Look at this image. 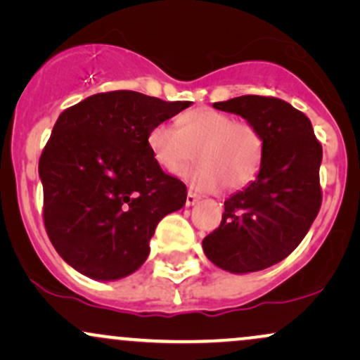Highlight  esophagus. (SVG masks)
<instances>
[{
  "label": "esophagus",
  "mask_w": 360,
  "mask_h": 360,
  "mask_svg": "<svg viewBox=\"0 0 360 360\" xmlns=\"http://www.w3.org/2000/svg\"><path fill=\"white\" fill-rule=\"evenodd\" d=\"M198 200H200V196H198L196 193H194V191H191V189H189V191H188V196H186V205H188V206H193L194 203H198Z\"/></svg>",
  "instance_id": "1"
}]
</instances>
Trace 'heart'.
<instances>
[{
	"label": "heart",
	"mask_w": 360,
	"mask_h": 360,
	"mask_svg": "<svg viewBox=\"0 0 360 360\" xmlns=\"http://www.w3.org/2000/svg\"><path fill=\"white\" fill-rule=\"evenodd\" d=\"M155 162L171 174H183L198 157L200 166L189 174L203 191H229L249 186L264 164V137L252 123L226 111L200 106L177 118V128L159 123L148 134Z\"/></svg>",
	"instance_id": "heart-1"
}]
</instances>
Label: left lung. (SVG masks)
<instances>
[{
  "label": "left lung",
  "instance_id": "1",
  "mask_svg": "<svg viewBox=\"0 0 360 360\" xmlns=\"http://www.w3.org/2000/svg\"><path fill=\"white\" fill-rule=\"evenodd\" d=\"M213 108L252 123L266 152L254 183L225 201L220 226L203 238V250L220 269L262 271L300 245L320 212L321 143L307 115L279 98L245 94Z\"/></svg>",
  "mask_w": 360,
  "mask_h": 360
}]
</instances>
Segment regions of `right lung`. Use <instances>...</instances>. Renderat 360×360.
Wrapping results in <instances>:
<instances>
[{
    "mask_svg": "<svg viewBox=\"0 0 360 360\" xmlns=\"http://www.w3.org/2000/svg\"><path fill=\"white\" fill-rule=\"evenodd\" d=\"M189 105L108 91L59 115L39 160L44 225L81 274L113 281L137 271L157 223L184 206L186 184L155 162L148 134Z\"/></svg>",
    "mask_w": 360,
    "mask_h": 360,
    "instance_id": "add662e5",
    "label": "right lung"
}]
</instances>
